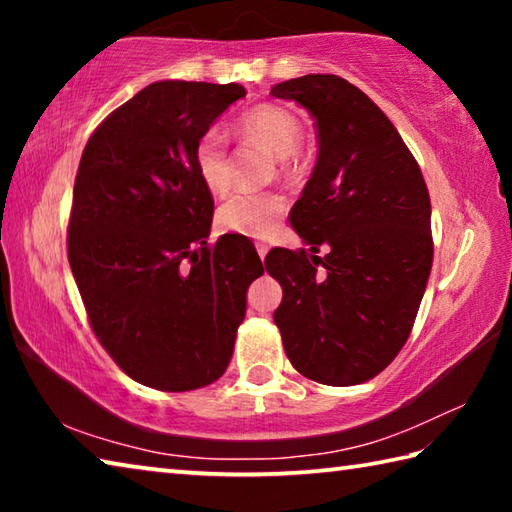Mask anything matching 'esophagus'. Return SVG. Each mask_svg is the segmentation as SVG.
Returning <instances> with one entry per match:
<instances>
[{
	"instance_id": "esophagus-1",
	"label": "esophagus",
	"mask_w": 512,
	"mask_h": 512,
	"mask_svg": "<svg viewBox=\"0 0 512 512\" xmlns=\"http://www.w3.org/2000/svg\"><path fill=\"white\" fill-rule=\"evenodd\" d=\"M255 248H257V255H259V259H264V257H266V253H268V246H266V244H255Z\"/></svg>"
}]
</instances>
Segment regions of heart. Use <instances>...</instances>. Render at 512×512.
Listing matches in <instances>:
<instances>
[{
    "instance_id": "b5f03b06",
    "label": "heart",
    "mask_w": 512,
    "mask_h": 512,
    "mask_svg": "<svg viewBox=\"0 0 512 512\" xmlns=\"http://www.w3.org/2000/svg\"><path fill=\"white\" fill-rule=\"evenodd\" d=\"M237 133L244 140L264 144L268 151L277 155L282 173H291L300 164V117L280 103H259L237 119ZM194 169L201 183L212 194H221L230 187V155L225 137L210 128L196 140ZM287 201L273 189L259 192H237L216 210V228L223 235H237L248 239L271 237L280 225Z\"/></svg>"
}]
</instances>
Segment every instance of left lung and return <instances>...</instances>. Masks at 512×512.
Instances as JSON below:
<instances>
[{
	"instance_id": "8db88e82",
	"label": "left lung",
	"mask_w": 512,
	"mask_h": 512,
	"mask_svg": "<svg viewBox=\"0 0 512 512\" xmlns=\"http://www.w3.org/2000/svg\"><path fill=\"white\" fill-rule=\"evenodd\" d=\"M271 94L305 106L318 131L314 173L289 212L314 255H266V271L282 287L273 320L302 377L363 384L400 354L427 289V185L391 119L341 76L307 74ZM320 247L326 255L318 258Z\"/></svg>"
}]
</instances>
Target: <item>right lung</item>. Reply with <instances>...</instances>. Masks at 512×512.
Listing matches in <instances>:
<instances>
[{"label": "right lung", "mask_w": 512, "mask_h": 512, "mask_svg": "<svg viewBox=\"0 0 512 512\" xmlns=\"http://www.w3.org/2000/svg\"><path fill=\"white\" fill-rule=\"evenodd\" d=\"M244 94L239 83L146 85L94 128L76 171L67 259L90 327L155 391L223 375L264 273L246 237L207 244L214 198L194 169L196 140Z\"/></svg>", "instance_id": "obj_1"}]
</instances>
